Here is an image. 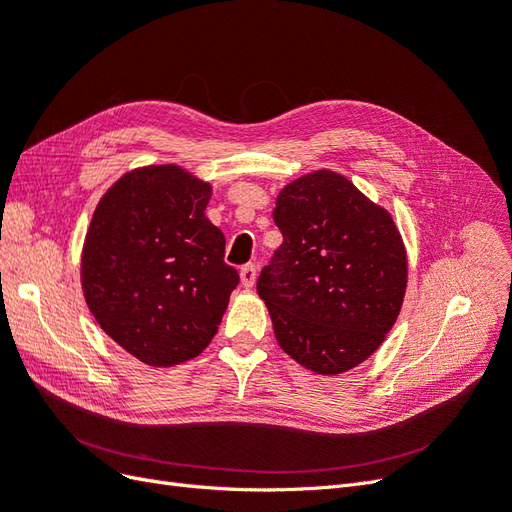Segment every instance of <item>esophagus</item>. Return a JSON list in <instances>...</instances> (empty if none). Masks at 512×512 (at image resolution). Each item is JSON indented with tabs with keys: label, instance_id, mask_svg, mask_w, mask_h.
Instances as JSON below:
<instances>
[{
	"label": "esophagus",
	"instance_id": "obj_1",
	"mask_svg": "<svg viewBox=\"0 0 512 512\" xmlns=\"http://www.w3.org/2000/svg\"><path fill=\"white\" fill-rule=\"evenodd\" d=\"M255 278H257V268H255V263H246V266H242L240 268V280H242V285L244 287H253L255 285Z\"/></svg>",
	"mask_w": 512,
	"mask_h": 512
}]
</instances>
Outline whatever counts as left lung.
<instances>
[{
	"mask_svg": "<svg viewBox=\"0 0 512 512\" xmlns=\"http://www.w3.org/2000/svg\"><path fill=\"white\" fill-rule=\"evenodd\" d=\"M283 244L259 272L283 351L319 374L368 359L393 327L406 289V253L389 212L336 172L319 170L280 191Z\"/></svg>",
	"mask_w": 512,
	"mask_h": 512,
	"instance_id": "1",
	"label": "left lung"
}]
</instances>
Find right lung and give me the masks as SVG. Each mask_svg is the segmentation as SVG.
<instances>
[{
  "mask_svg": "<svg viewBox=\"0 0 512 512\" xmlns=\"http://www.w3.org/2000/svg\"><path fill=\"white\" fill-rule=\"evenodd\" d=\"M210 187L176 166L125 174L95 208L82 289L104 332L148 366L200 355L240 274L206 219Z\"/></svg>",
  "mask_w": 512,
  "mask_h": 512,
  "instance_id": "right-lung-1",
  "label": "right lung"
}]
</instances>
